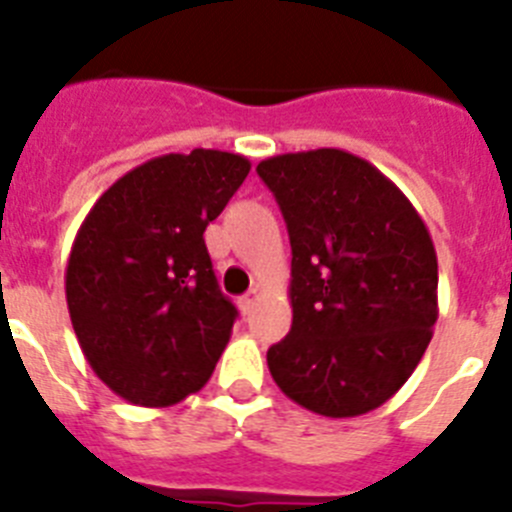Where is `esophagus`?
Here are the masks:
<instances>
[{
    "mask_svg": "<svg viewBox=\"0 0 512 512\" xmlns=\"http://www.w3.org/2000/svg\"><path fill=\"white\" fill-rule=\"evenodd\" d=\"M259 305V292L256 289H251V292H246V295L241 297V312L243 315H251L253 307Z\"/></svg>",
    "mask_w": 512,
    "mask_h": 512,
    "instance_id": "34e87169",
    "label": "esophagus"
}]
</instances>
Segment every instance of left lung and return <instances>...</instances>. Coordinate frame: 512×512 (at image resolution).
Returning a JSON list of instances; mask_svg holds the SVG:
<instances>
[{
	"mask_svg": "<svg viewBox=\"0 0 512 512\" xmlns=\"http://www.w3.org/2000/svg\"><path fill=\"white\" fill-rule=\"evenodd\" d=\"M292 246V328L269 348L279 390L325 418L390 400L415 372L438 320V261L410 200L341 148L256 166Z\"/></svg>",
	"mask_w": 512,
	"mask_h": 512,
	"instance_id": "obj_1",
	"label": "left lung"
}]
</instances>
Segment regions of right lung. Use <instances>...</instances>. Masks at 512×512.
<instances>
[{"instance_id":"1","label":"right lung","mask_w":512,"mask_h":512,"mask_svg":"<svg viewBox=\"0 0 512 512\" xmlns=\"http://www.w3.org/2000/svg\"><path fill=\"white\" fill-rule=\"evenodd\" d=\"M248 171L238 153H166L120 176L84 217L66 302L89 366L122 400L166 408L215 372L238 310L202 233Z\"/></svg>"}]
</instances>
